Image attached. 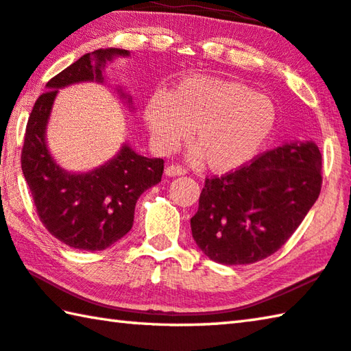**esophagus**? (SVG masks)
I'll return each mask as SVG.
<instances>
[{
  "label": "esophagus",
  "mask_w": 351,
  "mask_h": 351,
  "mask_svg": "<svg viewBox=\"0 0 351 351\" xmlns=\"http://www.w3.org/2000/svg\"><path fill=\"white\" fill-rule=\"evenodd\" d=\"M165 175L170 178L171 176H182V175H186V170L180 167V165H169V167L165 169Z\"/></svg>",
  "instance_id": "obj_1"
}]
</instances>
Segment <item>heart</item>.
<instances>
[{
	"label": "heart",
	"mask_w": 351,
	"mask_h": 351,
	"mask_svg": "<svg viewBox=\"0 0 351 351\" xmlns=\"http://www.w3.org/2000/svg\"><path fill=\"white\" fill-rule=\"evenodd\" d=\"M144 121L154 147L171 153L192 130L197 147L192 161H203L215 173H230L251 164L268 144L277 125V108L265 94L241 82L192 75L170 96L148 99Z\"/></svg>",
	"instance_id": "1"
}]
</instances>
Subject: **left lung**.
<instances>
[{
    "label": "left lung",
    "mask_w": 351,
    "mask_h": 351,
    "mask_svg": "<svg viewBox=\"0 0 351 351\" xmlns=\"http://www.w3.org/2000/svg\"><path fill=\"white\" fill-rule=\"evenodd\" d=\"M322 154L313 141L285 142L252 164L221 178H207L193 240L210 260L249 265L288 241L316 203Z\"/></svg>",
    "instance_id": "left-lung-1"
}]
</instances>
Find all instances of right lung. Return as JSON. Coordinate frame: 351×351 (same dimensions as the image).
Returning <instances> with one entry per match:
<instances>
[{"instance_id":"add662e5","label":"right lung","mask_w":351,"mask_h":351,"mask_svg":"<svg viewBox=\"0 0 351 351\" xmlns=\"http://www.w3.org/2000/svg\"><path fill=\"white\" fill-rule=\"evenodd\" d=\"M130 51L106 47L82 56L46 83V91L29 116L21 169L40 221L64 245L82 251H104L133 228L134 207L147 189L161 182L164 161L136 153L127 142L108 161L88 171H68L49 152L47 123L60 90L75 83L106 82L105 68ZM117 94L133 108L122 86Z\"/></svg>"}]
</instances>
